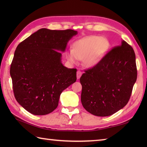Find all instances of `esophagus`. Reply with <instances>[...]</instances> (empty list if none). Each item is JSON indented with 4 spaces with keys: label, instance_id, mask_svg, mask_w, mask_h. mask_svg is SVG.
<instances>
[{
    "label": "esophagus",
    "instance_id": "1",
    "mask_svg": "<svg viewBox=\"0 0 147 147\" xmlns=\"http://www.w3.org/2000/svg\"><path fill=\"white\" fill-rule=\"evenodd\" d=\"M82 73L80 71H78L77 73H76V76H77V79H80L81 76H82Z\"/></svg>",
    "mask_w": 147,
    "mask_h": 147
}]
</instances>
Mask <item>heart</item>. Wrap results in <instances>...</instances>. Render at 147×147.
<instances>
[{
  "instance_id": "1",
  "label": "heart",
  "mask_w": 147,
  "mask_h": 147,
  "mask_svg": "<svg viewBox=\"0 0 147 147\" xmlns=\"http://www.w3.org/2000/svg\"><path fill=\"white\" fill-rule=\"evenodd\" d=\"M109 47L107 39L100 36H89L77 40L73 43V49H69L65 55L71 64L83 60L86 67L97 64L104 57Z\"/></svg>"
}]
</instances>
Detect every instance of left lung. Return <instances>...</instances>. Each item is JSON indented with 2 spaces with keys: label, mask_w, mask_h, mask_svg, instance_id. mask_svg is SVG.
Segmentation results:
<instances>
[{
  "label": "left lung",
  "mask_w": 147,
  "mask_h": 147,
  "mask_svg": "<svg viewBox=\"0 0 147 147\" xmlns=\"http://www.w3.org/2000/svg\"><path fill=\"white\" fill-rule=\"evenodd\" d=\"M136 78L135 52L123 40L80 78L83 107L100 117L115 113L127 104Z\"/></svg>",
  "instance_id": "left-lung-1"
}]
</instances>
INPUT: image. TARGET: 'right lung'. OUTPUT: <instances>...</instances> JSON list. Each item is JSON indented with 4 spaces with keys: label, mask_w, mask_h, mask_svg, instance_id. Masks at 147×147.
<instances>
[{
    "label": "right lung",
    "mask_w": 147,
    "mask_h": 147,
    "mask_svg": "<svg viewBox=\"0 0 147 147\" xmlns=\"http://www.w3.org/2000/svg\"><path fill=\"white\" fill-rule=\"evenodd\" d=\"M77 34L73 30L42 28L18 45L10 69L13 92L17 102L31 114L54 111L61 93L76 82V69L63 65L61 52Z\"/></svg>",
    "instance_id": "add662e5"
}]
</instances>
